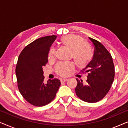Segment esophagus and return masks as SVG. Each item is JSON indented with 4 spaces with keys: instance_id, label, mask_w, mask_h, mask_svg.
Wrapping results in <instances>:
<instances>
[{
    "instance_id": "1",
    "label": "esophagus",
    "mask_w": 128,
    "mask_h": 128,
    "mask_svg": "<svg viewBox=\"0 0 128 128\" xmlns=\"http://www.w3.org/2000/svg\"><path fill=\"white\" fill-rule=\"evenodd\" d=\"M68 80V78H62V79L60 80V82H64L67 81Z\"/></svg>"
}]
</instances>
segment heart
I'll return each instance as SVG.
<instances>
[{
  "instance_id": "b5f03b06",
  "label": "heart",
  "mask_w": 128,
  "mask_h": 128,
  "mask_svg": "<svg viewBox=\"0 0 128 128\" xmlns=\"http://www.w3.org/2000/svg\"><path fill=\"white\" fill-rule=\"evenodd\" d=\"M59 42L62 46L70 50L72 56L78 67L84 68L92 61L93 58L92 47L89 44L84 42L82 36L69 34L62 36ZM55 54V49L50 48L48 53V59H53ZM73 68L72 63H59L56 66V71L60 76H67Z\"/></svg>"
}]
</instances>
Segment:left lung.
I'll return each mask as SVG.
<instances>
[{
    "mask_svg": "<svg viewBox=\"0 0 128 128\" xmlns=\"http://www.w3.org/2000/svg\"><path fill=\"white\" fill-rule=\"evenodd\" d=\"M94 45L92 61L83 69L88 73L87 83H83L76 78L78 85L75 92L78 97L85 102L94 103L102 100L109 92L115 77L112 58L102 44L89 37Z\"/></svg>",
    "mask_w": 128,
    "mask_h": 128,
    "instance_id": "1",
    "label": "left lung"
}]
</instances>
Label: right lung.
I'll return each mask as SVG.
<instances>
[{
  "instance_id": "add662e5",
  "label": "right lung",
  "mask_w": 128,
  "mask_h": 128,
  "mask_svg": "<svg viewBox=\"0 0 128 128\" xmlns=\"http://www.w3.org/2000/svg\"><path fill=\"white\" fill-rule=\"evenodd\" d=\"M56 36L38 38L27 45L19 55L16 74L19 92L27 102L34 106L48 104L55 98L60 86L54 78L44 82L43 67L48 63L50 48Z\"/></svg>"
}]
</instances>
